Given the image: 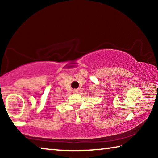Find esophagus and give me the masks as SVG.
Here are the masks:
<instances>
[{"label": "esophagus", "instance_id": "34e87169", "mask_svg": "<svg viewBox=\"0 0 158 158\" xmlns=\"http://www.w3.org/2000/svg\"><path fill=\"white\" fill-rule=\"evenodd\" d=\"M73 93H78V91H79V90L78 89H74L73 90Z\"/></svg>", "mask_w": 158, "mask_h": 158}]
</instances>
